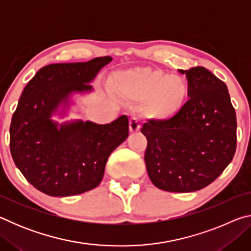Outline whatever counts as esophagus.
<instances>
[{"label": "esophagus", "mask_w": 251, "mask_h": 251, "mask_svg": "<svg viewBox=\"0 0 251 251\" xmlns=\"http://www.w3.org/2000/svg\"><path fill=\"white\" fill-rule=\"evenodd\" d=\"M139 128H141V124H139L137 118L131 117L129 120V131L130 133H136V131L139 130Z\"/></svg>", "instance_id": "1"}]
</instances>
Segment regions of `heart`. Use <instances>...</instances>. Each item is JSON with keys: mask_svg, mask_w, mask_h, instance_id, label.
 I'll return each instance as SVG.
<instances>
[{"mask_svg": "<svg viewBox=\"0 0 251 251\" xmlns=\"http://www.w3.org/2000/svg\"><path fill=\"white\" fill-rule=\"evenodd\" d=\"M113 87L124 99L139 101L142 115L164 122L184 107L189 95L186 79L152 67H134L117 73Z\"/></svg>", "mask_w": 251, "mask_h": 251, "instance_id": "b5f03b06", "label": "heart"}]
</instances>
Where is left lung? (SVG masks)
Here are the masks:
<instances>
[{
  "mask_svg": "<svg viewBox=\"0 0 251 251\" xmlns=\"http://www.w3.org/2000/svg\"><path fill=\"white\" fill-rule=\"evenodd\" d=\"M189 97L175 116L148 121L145 164L157 188L172 193L196 192L211 184L233 158L237 120L228 88L202 66L184 71Z\"/></svg>",
  "mask_w": 251,
  "mask_h": 251,
  "instance_id": "left-lung-1",
  "label": "left lung"
}]
</instances>
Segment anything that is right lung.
Here are the masks:
<instances>
[{"label": "right lung", "instance_id": "1", "mask_svg": "<svg viewBox=\"0 0 251 251\" xmlns=\"http://www.w3.org/2000/svg\"><path fill=\"white\" fill-rule=\"evenodd\" d=\"M112 57L50 64L25 86L10 127L12 158L26 180L49 196L67 197L94 189L103 179L112 151L128 137V118L110 124L52 118L65 114L74 93L92 92L90 85Z\"/></svg>", "mask_w": 251, "mask_h": 251}]
</instances>
